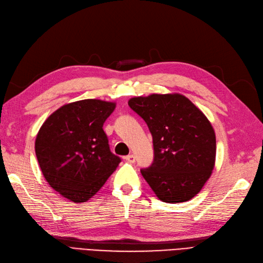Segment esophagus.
<instances>
[{
  "mask_svg": "<svg viewBox=\"0 0 263 263\" xmlns=\"http://www.w3.org/2000/svg\"><path fill=\"white\" fill-rule=\"evenodd\" d=\"M124 158H125L126 162H129V163H134L135 162V156L133 154H130L128 156H125Z\"/></svg>",
  "mask_w": 263,
  "mask_h": 263,
  "instance_id": "esophagus-1",
  "label": "esophagus"
}]
</instances>
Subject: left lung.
<instances>
[{"instance_id": "1", "label": "left lung", "mask_w": 263, "mask_h": 263, "mask_svg": "<svg viewBox=\"0 0 263 263\" xmlns=\"http://www.w3.org/2000/svg\"><path fill=\"white\" fill-rule=\"evenodd\" d=\"M128 104L153 138V163L141 174L157 198L178 203L197 196L215 164L216 139L208 118L180 94L134 97Z\"/></svg>"}]
</instances>
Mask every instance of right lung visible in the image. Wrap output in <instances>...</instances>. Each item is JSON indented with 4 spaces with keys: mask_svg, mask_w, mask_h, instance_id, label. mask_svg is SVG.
Listing matches in <instances>:
<instances>
[{
    "mask_svg": "<svg viewBox=\"0 0 263 263\" xmlns=\"http://www.w3.org/2000/svg\"><path fill=\"white\" fill-rule=\"evenodd\" d=\"M115 103L84 99L50 115L37 134L35 151L48 183L70 201L86 202L121 162L111 153L103 126Z\"/></svg>",
    "mask_w": 263,
    "mask_h": 263,
    "instance_id": "obj_1",
    "label": "right lung"
}]
</instances>
